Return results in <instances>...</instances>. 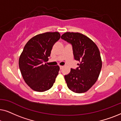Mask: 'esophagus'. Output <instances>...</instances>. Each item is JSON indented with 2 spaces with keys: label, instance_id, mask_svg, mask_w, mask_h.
Masks as SVG:
<instances>
[{
  "label": "esophagus",
  "instance_id": "1",
  "mask_svg": "<svg viewBox=\"0 0 121 121\" xmlns=\"http://www.w3.org/2000/svg\"><path fill=\"white\" fill-rule=\"evenodd\" d=\"M59 67H60V69H62L64 67H63V66H62V65H59Z\"/></svg>",
  "mask_w": 121,
  "mask_h": 121
}]
</instances>
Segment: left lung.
Returning <instances> with one entry per match:
<instances>
[{
	"instance_id": "left-lung-1",
	"label": "left lung",
	"mask_w": 121,
	"mask_h": 121,
	"mask_svg": "<svg viewBox=\"0 0 121 121\" xmlns=\"http://www.w3.org/2000/svg\"><path fill=\"white\" fill-rule=\"evenodd\" d=\"M61 38L72 44L74 59L80 63L64 76L67 86L76 93L86 92L96 82L102 68L100 51L90 38L79 32H67Z\"/></svg>"
}]
</instances>
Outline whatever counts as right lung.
Returning a JSON list of instances; mask_svg holds the SVG:
<instances>
[{
    "label": "right lung",
    "instance_id": "right-lung-1",
    "mask_svg": "<svg viewBox=\"0 0 121 121\" xmlns=\"http://www.w3.org/2000/svg\"><path fill=\"white\" fill-rule=\"evenodd\" d=\"M58 32H47L35 36L25 46L19 57L21 75L33 90L43 92L52 87L58 74V65L48 66V60L54 44L60 39Z\"/></svg>",
    "mask_w": 121,
    "mask_h": 121
}]
</instances>
